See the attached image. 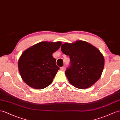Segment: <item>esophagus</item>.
Returning a JSON list of instances; mask_svg holds the SVG:
<instances>
[{
	"label": "esophagus",
	"mask_w": 120,
	"mask_h": 120,
	"mask_svg": "<svg viewBox=\"0 0 120 120\" xmlns=\"http://www.w3.org/2000/svg\"><path fill=\"white\" fill-rule=\"evenodd\" d=\"M60 69L61 71H64V70L65 69V67H60Z\"/></svg>",
	"instance_id": "34e87169"
}]
</instances>
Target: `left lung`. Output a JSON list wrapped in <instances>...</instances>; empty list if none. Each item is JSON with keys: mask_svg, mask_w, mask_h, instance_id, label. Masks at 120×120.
Returning a JSON list of instances; mask_svg holds the SVG:
<instances>
[{"mask_svg": "<svg viewBox=\"0 0 120 120\" xmlns=\"http://www.w3.org/2000/svg\"><path fill=\"white\" fill-rule=\"evenodd\" d=\"M61 50L70 56V65L65 73L72 85L78 89H87L100 78L104 58L97 48L86 42L77 41L64 44Z\"/></svg>", "mask_w": 120, "mask_h": 120, "instance_id": "left-lung-1", "label": "left lung"}]
</instances>
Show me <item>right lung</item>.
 <instances>
[{"mask_svg":"<svg viewBox=\"0 0 120 120\" xmlns=\"http://www.w3.org/2000/svg\"><path fill=\"white\" fill-rule=\"evenodd\" d=\"M61 45L60 42H42L23 52L18 61V68L21 78L27 85L43 89L52 82L60 69L52 54Z\"/></svg>","mask_w":120,"mask_h":120,"instance_id":"1","label":"right lung"}]
</instances>
